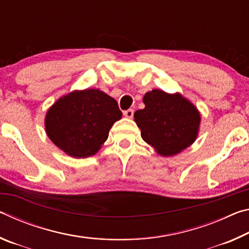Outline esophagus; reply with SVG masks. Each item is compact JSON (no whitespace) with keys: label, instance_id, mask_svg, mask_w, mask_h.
Wrapping results in <instances>:
<instances>
[{"label":"esophagus","instance_id":"obj_1","mask_svg":"<svg viewBox=\"0 0 249 249\" xmlns=\"http://www.w3.org/2000/svg\"><path fill=\"white\" fill-rule=\"evenodd\" d=\"M124 115L126 117H128V119H132V117L134 116V109L133 108L126 109V111H124Z\"/></svg>","mask_w":249,"mask_h":249}]
</instances>
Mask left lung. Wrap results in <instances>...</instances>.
<instances>
[{
	"label": "left lung",
	"instance_id": "obj_1",
	"mask_svg": "<svg viewBox=\"0 0 249 249\" xmlns=\"http://www.w3.org/2000/svg\"><path fill=\"white\" fill-rule=\"evenodd\" d=\"M145 108L135 112L142 140L161 156H174L196 141L200 113L195 105L179 93L161 90L147 92Z\"/></svg>",
	"mask_w": 249,
	"mask_h": 249
}]
</instances>
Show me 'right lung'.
<instances>
[{"mask_svg": "<svg viewBox=\"0 0 249 249\" xmlns=\"http://www.w3.org/2000/svg\"><path fill=\"white\" fill-rule=\"evenodd\" d=\"M122 117L116 101L98 89L73 91L46 115V132L54 145L75 158L94 155Z\"/></svg>", "mask_w": 249, "mask_h": 249, "instance_id": "obj_1", "label": "right lung"}]
</instances>
